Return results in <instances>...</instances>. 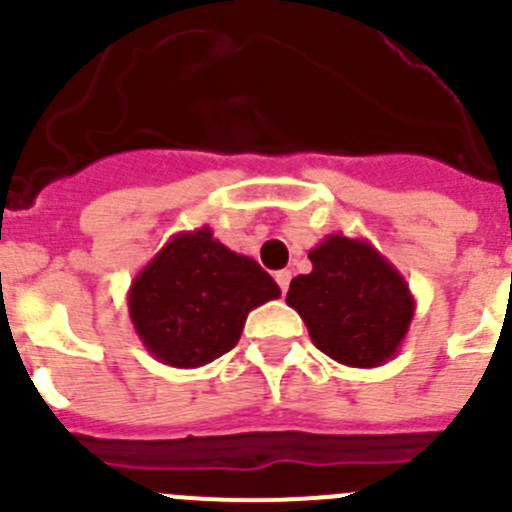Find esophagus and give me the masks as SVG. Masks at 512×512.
<instances>
[{
	"mask_svg": "<svg viewBox=\"0 0 512 512\" xmlns=\"http://www.w3.org/2000/svg\"><path fill=\"white\" fill-rule=\"evenodd\" d=\"M290 278H293V275H290V270H278V272H275V280H278V285H280V290H283V293H288Z\"/></svg>",
	"mask_w": 512,
	"mask_h": 512,
	"instance_id": "1",
	"label": "esophagus"
}]
</instances>
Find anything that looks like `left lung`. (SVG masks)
<instances>
[{
  "mask_svg": "<svg viewBox=\"0 0 512 512\" xmlns=\"http://www.w3.org/2000/svg\"><path fill=\"white\" fill-rule=\"evenodd\" d=\"M308 257L313 270L293 278L285 303L298 310L315 346L353 369L396 356L417 308L404 275L369 240L346 234H328Z\"/></svg>",
  "mask_w": 512,
  "mask_h": 512,
  "instance_id": "8db88e82",
  "label": "left lung"
}]
</instances>
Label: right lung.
I'll return each mask as SVG.
<instances>
[{"label":"right lung","mask_w":512,"mask_h":512,"mask_svg":"<svg viewBox=\"0 0 512 512\" xmlns=\"http://www.w3.org/2000/svg\"><path fill=\"white\" fill-rule=\"evenodd\" d=\"M280 298L252 257L214 240L212 229L174 234L128 288V315L156 361L197 369L237 346L247 315Z\"/></svg>","instance_id":"1"}]
</instances>
